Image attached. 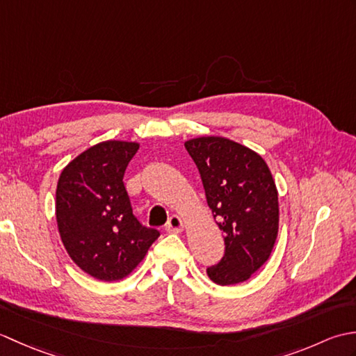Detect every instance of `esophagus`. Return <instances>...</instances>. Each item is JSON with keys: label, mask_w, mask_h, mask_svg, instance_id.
I'll use <instances>...</instances> for the list:
<instances>
[{"label": "esophagus", "mask_w": 356, "mask_h": 356, "mask_svg": "<svg viewBox=\"0 0 356 356\" xmlns=\"http://www.w3.org/2000/svg\"><path fill=\"white\" fill-rule=\"evenodd\" d=\"M184 226H185V225H184L182 218H180L179 216H171L168 223H166V226H165V229L168 231V232L179 234V232L184 231Z\"/></svg>", "instance_id": "34e87169"}]
</instances>
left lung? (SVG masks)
<instances>
[{
    "mask_svg": "<svg viewBox=\"0 0 356 356\" xmlns=\"http://www.w3.org/2000/svg\"><path fill=\"white\" fill-rule=\"evenodd\" d=\"M197 165L208 207L223 231L225 255L207 269L216 284L243 283L268 261L278 236V191L254 149L220 136L185 142Z\"/></svg>",
    "mask_w": 356,
    "mask_h": 356,
    "instance_id": "1",
    "label": "left lung"
}]
</instances>
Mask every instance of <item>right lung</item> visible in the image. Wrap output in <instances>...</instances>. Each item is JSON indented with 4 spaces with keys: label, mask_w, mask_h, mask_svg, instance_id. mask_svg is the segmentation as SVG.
<instances>
[{
    "label": "right lung",
    "mask_w": 356,
    "mask_h": 356,
    "mask_svg": "<svg viewBox=\"0 0 356 356\" xmlns=\"http://www.w3.org/2000/svg\"><path fill=\"white\" fill-rule=\"evenodd\" d=\"M138 142L105 140L82 151L56 186V222L70 259L101 282L122 280L161 236L133 216L124 185Z\"/></svg>",
    "instance_id": "add662e5"
}]
</instances>
